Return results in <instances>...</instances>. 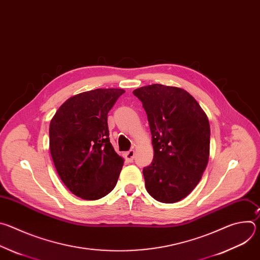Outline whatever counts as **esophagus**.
<instances>
[{
    "mask_svg": "<svg viewBox=\"0 0 260 260\" xmlns=\"http://www.w3.org/2000/svg\"><path fill=\"white\" fill-rule=\"evenodd\" d=\"M124 156H125V159H127L128 161H133L134 158H135V151L134 150H129V151L124 153Z\"/></svg>",
    "mask_w": 260,
    "mask_h": 260,
    "instance_id": "obj_1",
    "label": "esophagus"
}]
</instances>
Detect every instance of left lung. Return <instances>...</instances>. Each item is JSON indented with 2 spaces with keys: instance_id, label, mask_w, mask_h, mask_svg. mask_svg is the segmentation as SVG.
<instances>
[{
  "instance_id": "left-lung-1",
  "label": "left lung",
  "mask_w": 260,
  "mask_h": 260,
  "mask_svg": "<svg viewBox=\"0 0 260 260\" xmlns=\"http://www.w3.org/2000/svg\"><path fill=\"white\" fill-rule=\"evenodd\" d=\"M133 93L143 103L152 135L153 160L143 169L146 190L158 202H179L196 188L209 161L207 114L180 87L151 84Z\"/></svg>"
}]
</instances>
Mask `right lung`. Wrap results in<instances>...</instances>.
Instances as JSON below:
<instances>
[{"instance_id":"obj_1","label":"right lung","mask_w":260,"mask_h":260,"mask_svg":"<svg viewBox=\"0 0 260 260\" xmlns=\"http://www.w3.org/2000/svg\"><path fill=\"white\" fill-rule=\"evenodd\" d=\"M98 88L68 99L49 125L50 154L56 172L78 198L95 201L112 191L124 159L109 140L108 112L124 93Z\"/></svg>"}]
</instances>
